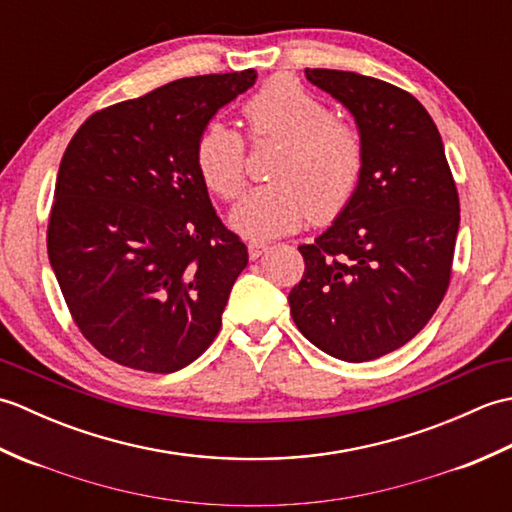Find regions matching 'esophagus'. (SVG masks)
Masks as SVG:
<instances>
[{"label":"esophagus","mask_w":512,"mask_h":512,"mask_svg":"<svg viewBox=\"0 0 512 512\" xmlns=\"http://www.w3.org/2000/svg\"><path fill=\"white\" fill-rule=\"evenodd\" d=\"M266 250H268V244H264V242H250L248 244V257L250 259H259V257L266 253Z\"/></svg>","instance_id":"esophagus-1"}]
</instances>
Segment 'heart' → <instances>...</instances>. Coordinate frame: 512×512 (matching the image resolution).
Returning <instances> with one entry per match:
<instances>
[{
  "label": "heart",
  "instance_id": "obj_1",
  "mask_svg": "<svg viewBox=\"0 0 512 512\" xmlns=\"http://www.w3.org/2000/svg\"><path fill=\"white\" fill-rule=\"evenodd\" d=\"M244 116L253 138L284 140V149L273 167L275 182L246 193L231 211L228 224L235 233L279 237L310 217L328 224L352 204L365 167L363 136L352 121L332 116L290 76H275L250 96ZM195 165L215 195L235 200L246 187L242 134L226 123H209L195 145Z\"/></svg>",
  "mask_w": 512,
  "mask_h": 512
}]
</instances>
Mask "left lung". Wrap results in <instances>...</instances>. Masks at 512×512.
I'll list each match as a JSON object with an SVG mask.
<instances>
[{
	"label": "left lung",
	"mask_w": 512,
	"mask_h": 512,
	"mask_svg": "<svg viewBox=\"0 0 512 512\" xmlns=\"http://www.w3.org/2000/svg\"><path fill=\"white\" fill-rule=\"evenodd\" d=\"M352 112L365 167L352 204L312 244L290 290L299 332L334 358L374 361L411 341L451 281L460 198L436 123L416 96L374 76L306 68Z\"/></svg>",
	"instance_id": "8db88e82"
}]
</instances>
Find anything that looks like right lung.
I'll list each match as a JSON object with an SVG mask.
<instances>
[{
    "instance_id": "1",
    "label": "right lung",
    "mask_w": 512,
    "mask_h": 512,
    "mask_svg": "<svg viewBox=\"0 0 512 512\" xmlns=\"http://www.w3.org/2000/svg\"><path fill=\"white\" fill-rule=\"evenodd\" d=\"M255 79L244 70L171 81L94 112L65 149L50 266L81 334L118 365L178 372L220 332L248 250L217 217L195 145Z\"/></svg>"
}]
</instances>
